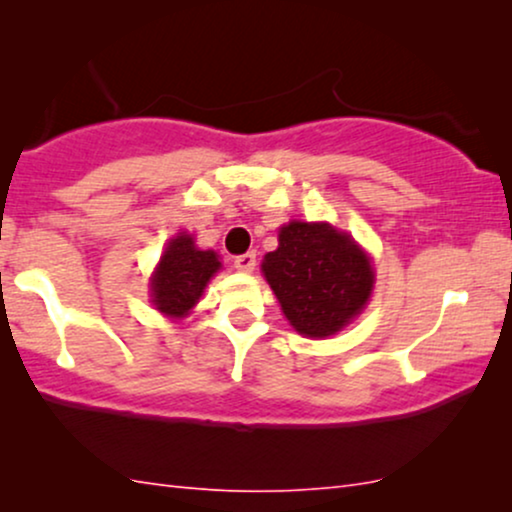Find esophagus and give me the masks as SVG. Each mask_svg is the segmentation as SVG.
<instances>
[{"mask_svg": "<svg viewBox=\"0 0 512 512\" xmlns=\"http://www.w3.org/2000/svg\"><path fill=\"white\" fill-rule=\"evenodd\" d=\"M233 264H236V269H238V272H243V274H250L252 269H255V264H257V257H255V252H245V255H238L236 260H233Z\"/></svg>", "mask_w": 512, "mask_h": 512, "instance_id": "obj_1", "label": "esophagus"}]
</instances>
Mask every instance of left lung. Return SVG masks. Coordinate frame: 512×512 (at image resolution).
Listing matches in <instances>:
<instances>
[{"instance_id": "obj_1", "label": "left lung", "mask_w": 512, "mask_h": 512, "mask_svg": "<svg viewBox=\"0 0 512 512\" xmlns=\"http://www.w3.org/2000/svg\"><path fill=\"white\" fill-rule=\"evenodd\" d=\"M286 320L305 337H330L361 313L373 293L370 257L330 223L291 221L262 262Z\"/></svg>"}]
</instances>
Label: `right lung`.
<instances>
[{
	"label": "right lung",
	"mask_w": 512,
	"mask_h": 512,
	"mask_svg": "<svg viewBox=\"0 0 512 512\" xmlns=\"http://www.w3.org/2000/svg\"><path fill=\"white\" fill-rule=\"evenodd\" d=\"M219 269L221 262L214 250H199L195 238L178 233L166 245V252L151 276V303L173 320L185 317Z\"/></svg>",
	"instance_id": "1"
}]
</instances>
